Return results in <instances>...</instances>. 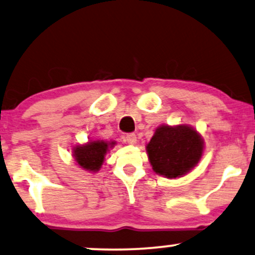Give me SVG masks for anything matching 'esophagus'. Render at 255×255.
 I'll return each instance as SVG.
<instances>
[{
  "label": "esophagus",
  "mask_w": 255,
  "mask_h": 255,
  "mask_svg": "<svg viewBox=\"0 0 255 255\" xmlns=\"http://www.w3.org/2000/svg\"><path fill=\"white\" fill-rule=\"evenodd\" d=\"M136 135L135 134H133V133H130V134H127L126 135V142H127L128 144H130V145H134L135 143H136Z\"/></svg>",
  "instance_id": "34e87169"
}]
</instances>
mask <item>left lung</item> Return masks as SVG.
Instances as JSON below:
<instances>
[{
    "label": "left lung",
    "mask_w": 255,
    "mask_h": 255,
    "mask_svg": "<svg viewBox=\"0 0 255 255\" xmlns=\"http://www.w3.org/2000/svg\"><path fill=\"white\" fill-rule=\"evenodd\" d=\"M145 149L156 174L177 178L188 174L201 161L204 140L191 126L162 125L156 128Z\"/></svg>",
    "instance_id": "left-lung-1"
}]
</instances>
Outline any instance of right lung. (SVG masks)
Instances as JSON below:
<instances>
[{
	"mask_svg": "<svg viewBox=\"0 0 255 255\" xmlns=\"http://www.w3.org/2000/svg\"><path fill=\"white\" fill-rule=\"evenodd\" d=\"M115 142L104 140H90L87 143L73 147L72 156L80 168L90 172H98L104 164L105 156L110 148H113Z\"/></svg>",
	"mask_w": 255,
	"mask_h": 255,
	"instance_id": "right-lung-1",
	"label": "right lung"
}]
</instances>
